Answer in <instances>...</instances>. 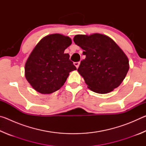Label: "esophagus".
Returning a JSON list of instances; mask_svg holds the SVG:
<instances>
[{
    "label": "esophagus",
    "mask_w": 146,
    "mask_h": 146,
    "mask_svg": "<svg viewBox=\"0 0 146 146\" xmlns=\"http://www.w3.org/2000/svg\"><path fill=\"white\" fill-rule=\"evenodd\" d=\"M74 65L76 66V68H78L79 65H80V62H74Z\"/></svg>",
    "instance_id": "34e87169"
}]
</instances>
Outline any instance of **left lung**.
Masks as SVG:
<instances>
[{
  "label": "left lung",
  "mask_w": 146,
  "mask_h": 146,
  "mask_svg": "<svg viewBox=\"0 0 146 146\" xmlns=\"http://www.w3.org/2000/svg\"><path fill=\"white\" fill-rule=\"evenodd\" d=\"M73 40L86 55L77 71L89 89L105 94L120 85L129 70V60L114 40L100 33L76 35Z\"/></svg>",
  "instance_id": "obj_1"
}]
</instances>
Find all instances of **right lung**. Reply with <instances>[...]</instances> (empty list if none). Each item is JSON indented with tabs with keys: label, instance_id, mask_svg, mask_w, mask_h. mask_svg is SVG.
<instances>
[{
	"label": "right lung",
	"instance_id": "add662e5",
	"mask_svg": "<svg viewBox=\"0 0 146 146\" xmlns=\"http://www.w3.org/2000/svg\"><path fill=\"white\" fill-rule=\"evenodd\" d=\"M72 42L67 36L51 34L41 39L25 64V76L34 90L42 94L58 90L71 71L76 70L64 50Z\"/></svg>",
	"mask_w": 146,
	"mask_h": 146
}]
</instances>
